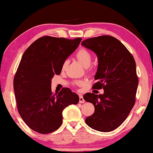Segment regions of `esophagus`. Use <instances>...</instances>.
Instances as JSON below:
<instances>
[{
    "mask_svg": "<svg viewBox=\"0 0 153 153\" xmlns=\"http://www.w3.org/2000/svg\"><path fill=\"white\" fill-rule=\"evenodd\" d=\"M85 102L84 98H83L82 95H79V102L80 103H84Z\"/></svg>",
    "mask_w": 153,
    "mask_h": 153,
    "instance_id": "1",
    "label": "esophagus"
}]
</instances>
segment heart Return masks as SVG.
Wrapping results in <instances>:
<instances>
[{"instance_id":"b5f03b06","label":"heart","mask_w":153,"mask_h":153,"mask_svg":"<svg viewBox=\"0 0 153 153\" xmlns=\"http://www.w3.org/2000/svg\"><path fill=\"white\" fill-rule=\"evenodd\" d=\"M76 59H78L79 62L81 63L84 67H88L90 66L91 62H92V55L88 50L85 48H81L79 50L76 54ZM67 65V61L65 60L62 64V68L64 69ZM84 84L83 81H77L76 82V85L77 86H82Z\"/></svg>"}]
</instances>
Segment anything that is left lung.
Here are the masks:
<instances>
[{
    "label": "left lung",
    "instance_id": "8db88e82",
    "mask_svg": "<svg viewBox=\"0 0 153 153\" xmlns=\"http://www.w3.org/2000/svg\"><path fill=\"white\" fill-rule=\"evenodd\" d=\"M96 53L98 70L93 88H103L104 94L84 95L86 102L93 103L95 112L86 117V124L98 131L114 130L127 118L136 102L138 78L136 62L128 49L116 38L100 36L81 42Z\"/></svg>",
    "mask_w": 153,
    "mask_h": 153
}]
</instances>
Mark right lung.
I'll return each mask as SVG.
<instances>
[{"mask_svg":"<svg viewBox=\"0 0 153 153\" xmlns=\"http://www.w3.org/2000/svg\"><path fill=\"white\" fill-rule=\"evenodd\" d=\"M81 38L43 36L22 57L13 86L19 114L31 129L42 134L55 131L62 122V111L79 102L68 88L53 94L51 79L61 73L63 62L76 50Z\"/></svg>","mask_w":153,"mask_h":153,"instance_id":"add662e5","label":"right lung"}]
</instances>
